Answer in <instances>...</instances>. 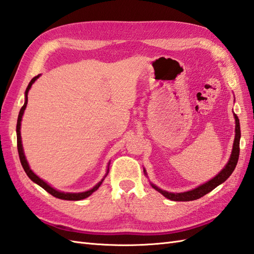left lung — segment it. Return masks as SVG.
<instances>
[{
  "label": "left lung",
  "instance_id": "8db88e82",
  "mask_svg": "<svg viewBox=\"0 0 254 254\" xmlns=\"http://www.w3.org/2000/svg\"><path fill=\"white\" fill-rule=\"evenodd\" d=\"M234 119H235V139H234V143H233V148H232V153L230 159H228L227 164L224 166V168L222 169L218 175H216L214 178H212L211 180H209L208 182L203 183L199 187H197L193 190H188V191H182V193H171V191H167L162 189H159L156 187L155 184H153L152 182L151 185L154 190H156L159 191L160 194L164 195L166 198H168L170 200H175V201H190V200H195L198 199L200 197L205 196L208 194L209 191H211L213 189H215L218 185L222 184L225 182L230 176L233 174L234 169L236 168V165L238 162V157H239V142H240V124L237 115L234 113ZM144 175L147 177L146 170L143 168Z\"/></svg>",
  "mask_w": 254,
  "mask_h": 254
}]
</instances>
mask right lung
I'll return each instance as SVG.
<instances>
[{
	"mask_svg": "<svg viewBox=\"0 0 254 254\" xmlns=\"http://www.w3.org/2000/svg\"><path fill=\"white\" fill-rule=\"evenodd\" d=\"M41 76V74H39L38 76L33 77L32 79H31V82L29 83L28 87L26 89V92H24V103L22 108L20 109V112H19V115H18V120H17V127H16V132H17V147H18V154H19V158H20V163L22 165V168L23 170L26 171L27 176L32 180L34 183H36L38 185H40L41 188L44 189L46 191H48L49 194L53 195L54 197H57V198H60V199H64V200H80V199H84V198H87V197H89L92 193H94L95 190H97L99 189V187L102 184L104 178H106L109 174V166H110V163L108 164V169H107V174L106 176H104L102 178V180L100 182H98L94 188L88 190H85V191H80V193H64V191H60L58 190L54 189L53 187H51L47 182H45L44 180H42V179L36 176L34 172L32 171V169L30 168V166L28 164V160L26 158V155H24V152H23V146H22V141H21V133H20V128H21V121H22V116H23V113H24V110H26L27 108V104H28V92L31 88V86L33 85V83L35 82L36 79H38L39 77Z\"/></svg>",
	"mask_w": 254,
	"mask_h": 254,
	"instance_id": "right-lung-1",
	"label": "right lung"
}]
</instances>
